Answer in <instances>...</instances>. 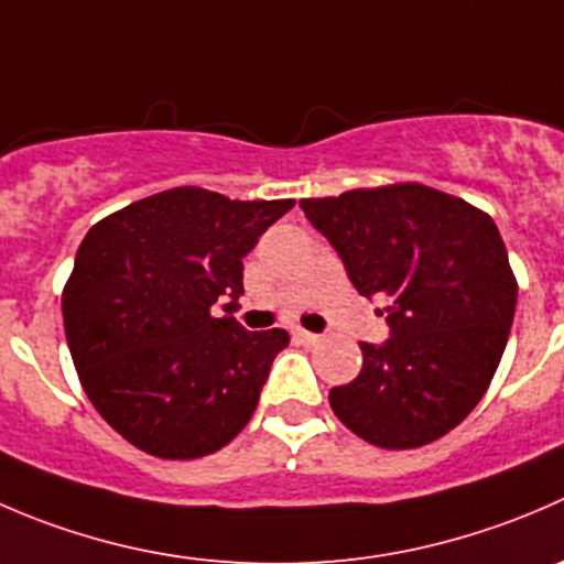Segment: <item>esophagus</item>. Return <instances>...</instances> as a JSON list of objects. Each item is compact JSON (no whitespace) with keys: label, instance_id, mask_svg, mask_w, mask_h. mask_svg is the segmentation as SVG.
<instances>
[{"label":"esophagus","instance_id":"obj_1","mask_svg":"<svg viewBox=\"0 0 564 564\" xmlns=\"http://www.w3.org/2000/svg\"><path fill=\"white\" fill-rule=\"evenodd\" d=\"M292 336H294V341L305 344V347H314V344H319V341H322V336H316V333L303 330V327H297V330H294Z\"/></svg>","mask_w":564,"mask_h":564}]
</instances>
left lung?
<instances>
[{
  "label": "left lung",
  "instance_id": "obj_1",
  "mask_svg": "<svg viewBox=\"0 0 564 564\" xmlns=\"http://www.w3.org/2000/svg\"><path fill=\"white\" fill-rule=\"evenodd\" d=\"M300 206L358 294L388 303L391 338L360 341L364 369L330 388L333 413L380 449L433 444L477 408L510 338L518 281L494 217L415 182Z\"/></svg>",
  "mask_w": 564,
  "mask_h": 564
}]
</instances>
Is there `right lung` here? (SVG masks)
Wrapping results in <instances>:
<instances>
[{"label":"right lung","instance_id":"1","mask_svg":"<svg viewBox=\"0 0 564 564\" xmlns=\"http://www.w3.org/2000/svg\"><path fill=\"white\" fill-rule=\"evenodd\" d=\"M292 206L176 187L87 231L63 289L65 338L87 399L131 446L195 460L242 433L289 344L231 316L242 259Z\"/></svg>","mask_w":564,"mask_h":564}]
</instances>
